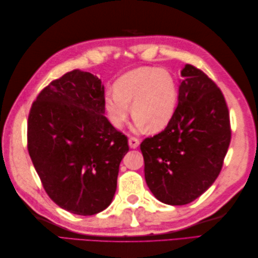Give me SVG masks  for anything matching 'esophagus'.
Listing matches in <instances>:
<instances>
[{"instance_id": "1", "label": "esophagus", "mask_w": 258, "mask_h": 258, "mask_svg": "<svg viewBox=\"0 0 258 258\" xmlns=\"http://www.w3.org/2000/svg\"><path fill=\"white\" fill-rule=\"evenodd\" d=\"M128 145L131 149H136V147H139V145H140V140L136 138H133L132 136V138L128 139Z\"/></svg>"}]
</instances>
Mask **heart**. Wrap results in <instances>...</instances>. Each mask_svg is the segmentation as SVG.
<instances>
[{
  "mask_svg": "<svg viewBox=\"0 0 258 258\" xmlns=\"http://www.w3.org/2000/svg\"><path fill=\"white\" fill-rule=\"evenodd\" d=\"M138 128L161 132L171 123L178 104V86L174 76L158 68H138L114 83V92L104 97L109 122L122 128L130 116V104Z\"/></svg>",
  "mask_w": 258,
  "mask_h": 258,
  "instance_id": "heart-1",
  "label": "heart"
}]
</instances>
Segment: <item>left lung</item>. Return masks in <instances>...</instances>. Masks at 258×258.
Instances as JSON below:
<instances>
[{
    "label": "left lung",
    "instance_id": "1",
    "mask_svg": "<svg viewBox=\"0 0 258 258\" xmlns=\"http://www.w3.org/2000/svg\"><path fill=\"white\" fill-rule=\"evenodd\" d=\"M180 75L178 105L171 123L141 144L146 184L168 205L188 204L211 187L232 134L228 108L217 85L190 64Z\"/></svg>",
    "mask_w": 258,
    "mask_h": 258
}]
</instances>
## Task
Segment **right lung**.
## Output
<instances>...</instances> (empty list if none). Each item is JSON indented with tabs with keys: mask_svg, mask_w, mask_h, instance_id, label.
<instances>
[{
	"mask_svg": "<svg viewBox=\"0 0 258 258\" xmlns=\"http://www.w3.org/2000/svg\"><path fill=\"white\" fill-rule=\"evenodd\" d=\"M104 85L74 70L33 102L27 150L47 195L63 210L94 215L111 204L127 138L104 116Z\"/></svg>",
	"mask_w": 258,
	"mask_h": 258,
	"instance_id": "1",
	"label": "right lung"
}]
</instances>
